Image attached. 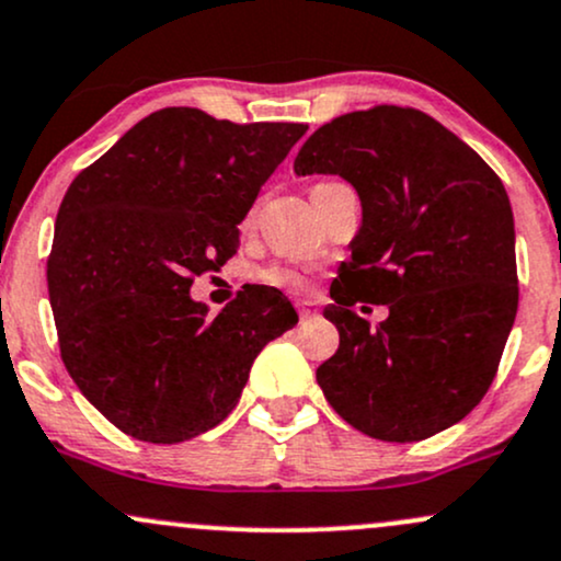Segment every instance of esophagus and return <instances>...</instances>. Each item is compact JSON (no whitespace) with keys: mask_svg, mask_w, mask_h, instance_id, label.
Listing matches in <instances>:
<instances>
[{"mask_svg":"<svg viewBox=\"0 0 561 561\" xmlns=\"http://www.w3.org/2000/svg\"><path fill=\"white\" fill-rule=\"evenodd\" d=\"M295 309H298V313L300 317H313V313H319V306L317 304H311V300H298V304H295Z\"/></svg>","mask_w":561,"mask_h":561,"instance_id":"1","label":"esophagus"}]
</instances>
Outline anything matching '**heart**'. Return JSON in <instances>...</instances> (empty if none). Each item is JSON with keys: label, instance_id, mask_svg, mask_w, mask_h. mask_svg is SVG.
<instances>
[{"label": "heart", "instance_id": "heart-1", "mask_svg": "<svg viewBox=\"0 0 561 561\" xmlns=\"http://www.w3.org/2000/svg\"><path fill=\"white\" fill-rule=\"evenodd\" d=\"M263 282H268V285L274 287H282V290H300V287L306 285L304 274H298L295 268H285V266H271L261 274Z\"/></svg>", "mask_w": 561, "mask_h": 561}]
</instances>
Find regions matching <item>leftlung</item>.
Listing matches in <instances>:
<instances>
[{
  "instance_id": "1",
  "label": "left lung",
  "mask_w": 561,
  "mask_h": 561,
  "mask_svg": "<svg viewBox=\"0 0 561 561\" xmlns=\"http://www.w3.org/2000/svg\"><path fill=\"white\" fill-rule=\"evenodd\" d=\"M293 170L341 175L362 202L324 309L341 335L317 370L332 410L383 442L463 421L495 378L519 306L501 178L439 122L399 106L319 127ZM359 299L390 306L380 329L350 311Z\"/></svg>"
}]
</instances>
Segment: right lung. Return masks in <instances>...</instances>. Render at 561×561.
<instances>
[{"instance_id":"add662e5","label":"right lung","mask_w":561,"mask_h":561,"mask_svg":"<svg viewBox=\"0 0 561 561\" xmlns=\"http://www.w3.org/2000/svg\"><path fill=\"white\" fill-rule=\"evenodd\" d=\"M306 130L162 108L73 178L47 261L60 356L125 434L175 445L215 428L261 348L298 324L285 293L266 285L207 317L191 276L237 252L257 191Z\"/></svg>"}]
</instances>
